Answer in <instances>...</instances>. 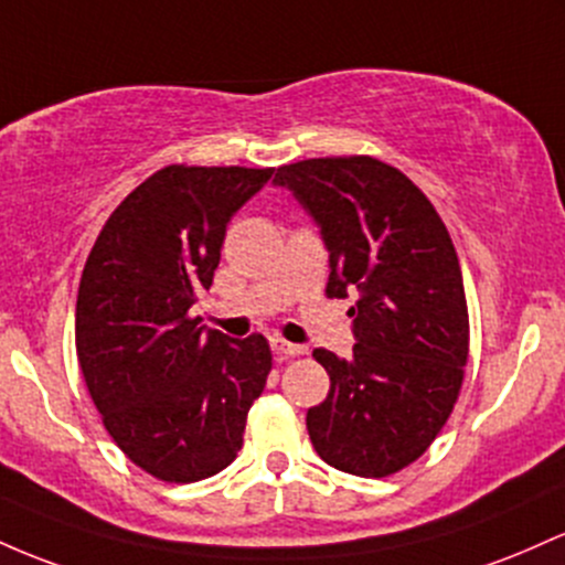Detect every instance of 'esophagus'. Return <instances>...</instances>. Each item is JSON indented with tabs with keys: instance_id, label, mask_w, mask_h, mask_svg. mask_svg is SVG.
Wrapping results in <instances>:
<instances>
[{
	"instance_id": "34e87169",
	"label": "esophagus",
	"mask_w": 565,
	"mask_h": 565,
	"mask_svg": "<svg viewBox=\"0 0 565 565\" xmlns=\"http://www.w3.org/2000/svg\"><path fill=\"white\" fill-rule=\"evenodd\" d=\"M271 352H275L280 360H288V358H299V354H307V347L290 344V341L285 339H271Z\"/></svg>"
}]
</instances>
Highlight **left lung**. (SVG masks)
<instances>
[{"label":"left lung","instance_id":"1","mask_svg":"<svg viewBox=\"0 0 565 565\" xmlns=\"http://www.w3.org/2000/svg\"><path fill=\"white\" fill-rule=\"evenodd\" d=\"M328 248L331 299H350L352 358L315 350L331 392L307 411L322 461L386 478L427 451L451 416L470 352L451 234L414 181L373 157L277 168Z\"/></svg>","mask_w":565,"mask_h":565}]
</instances>
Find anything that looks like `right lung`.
I'll list each match as a JSON object with an SVG mask.
<instances>
[{"mask_svg":"<svg viewBox=\"0 0 565 565\" xmlns=\"http://www.w3.org/2000/svg\"><path fill=\"white\" fill-rule=\"evenodd\" d=\"M275 170L168 164L119 202L95 239L77 296V358L119 448L168 483L230 467L271 352L192 315L213 285L232 215Z\"/></svg>","mask_w":565,"mask_h":565,"instance_id":"right-lung-1","label":"right lung"}]
</instances>
